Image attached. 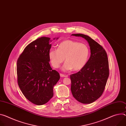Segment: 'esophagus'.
Returning a JSON list of instances; mask_svg holds the SVG:
<instances>
[{
	"label": "esophagus",
	"instance_id": "obj_1",
	"mask_svg": "<svg viewBox=\"0 0 126 126\" xmlns=\"http://www.w3.org/2000/svg\"><path fill=\"white\" fill-rule=\"evenodd\" d=\"M60 76L61 77H67L68 76H67V75H65L64 74H62V73H60Z\"/></svg>",
	"mask_w": 126,
	"mask_h": 126
}]
</instances>
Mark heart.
<instances>
[{
    "label": "heart",
    "instance_id": "heart-1",
    "mask_svg": "<svg viewBox=\"0 0 126 126\" xmlns=\"http://www.w3.org/2000/svg\"><path fill=\"white\" fill-rule=\"evenodd\" d=\"M89 53V48L86 44L67 40L61 42L57 49H50L48 56L52 66L55 68L60 66L65 58L66 62L62 67V70L79 71L86 64Z\"/></svg>",
    "mask_w": 126,
    "mask_h": 126
}]
</instances>
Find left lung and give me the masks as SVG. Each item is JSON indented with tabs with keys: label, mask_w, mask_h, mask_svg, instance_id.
Instances as JSON below:
<instances>
[{
	"label": "left lung",
	"mask_w": 126,
	"mask_h": 126,
	"mask_svg": "<svg viewBox=\"0 0 126 126\" xmlns=\"http://www.w3.org/2000/svg\"><path fill=\"white\" fill-rule=\"evenodd\" d=\"M72 36L84 38L89 44L91 54L82 69L70 75L71 93L79 102L91 104L101 96L107 84L109 76L107 54L101 46L89 36L81 33Z\"/></svg>",
	"instance_id": "1"
}]
</instances>
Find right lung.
Segmentation results:
<instances>
[{
  "label": "right lung",
  "mask_w": 126,
  "mask_h": 126,
  "mask_svg": "<svg viewBox=\"0 0 126 126\" xmlns=\"http://www.w3.org/2000/svg\"><path fill=\"white\" fill-rule=\"evenodd\" d=\"M50 41V38L45 37L33 41L17 61L19 88L27 99L39 106L46 104L53 97V87L60 79L59 73L53 70L49 64L48 53L52 46Z\"/></svg>",
  "instance_id": "add662e5"
}]
</instances>
